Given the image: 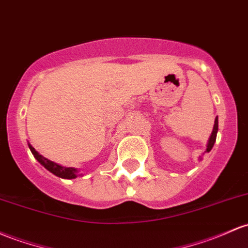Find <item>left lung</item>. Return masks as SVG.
<instances>
[{
    "label": "left lung",
    "mask_w": 248,
    "mask_h": 248,
    "mask_svg": "<svg viewBox=\"0 0 248 248\" xmlns=\"http://www.w3.org/2000/svg\"><path fill=\"white\" fill-rule=\"evenodd\" d=\"M217 116L216 118V121H214L213 132H212L211 138H209L208 145H207V149H206V152H211V149L213 148L214 142H216V140H217Z\"/></svg>",
    "instance_id": "obj_1"
}]
</instances>
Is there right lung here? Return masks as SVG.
Returning a JSON list of instances; mask_svg holds the SVG:
<instances>
[{
  "label": "right lung",
  "mask_w": 248,
  "mask_h": 248,
  "mask_svg": "<svg viewBox=\"0 0 248 248\" xmlns=\"http://www.w3.org/2000/svg\"><path fill=\"white\" fill-rule=\"evenodd\" d=\"M29 148H31L32 155L36 157L37 161H39L42 166H45L46 170H48L49 172L55 174L56 176H60V178H63V179H75L76 176H78L76 175L78 170H76L75 168L62 167V166H60L58 164H55V162H53V161H50V160L43 157L42 155H40L39 153H37V152L35 151V148H32L31 145H29Z\"/></svg>",
  "instance_id": "obj_1"
}]
</instances>
